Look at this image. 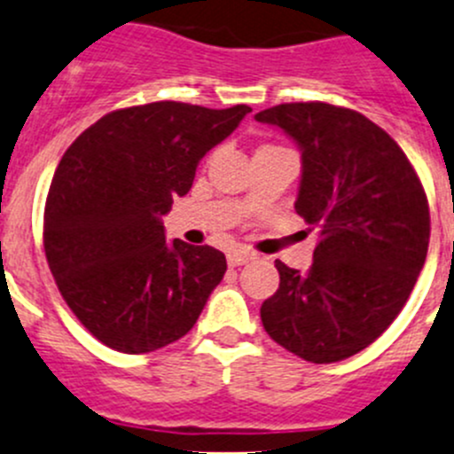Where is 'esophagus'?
<instances>
[{"mask_svg": "<svg viewBox=\"0 0 454 454\" xmlns=\"http://www.w3.org/2000/svg\"><path fill=\"white\" fill-rule=\"evenodd\" d=\"M251 258H254V254H251V251H247V249H233V251H229V254H227L229 267H240V264L249 262Z\"/></svg>", "mask_w": 454, "mask_h": 454, "instance_id": "1", "label": "esophagus"}]
</instances>
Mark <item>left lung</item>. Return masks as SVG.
Returning <instances> with one entry per match:
<instances>
[{"label":"left lung","instance_id":"left-lung-1","mask_svg":"<svg viewBox=\"0 0 454 454\" xmlns=\"http://www.w3.org/2000/svg\"><path fill=\"white\" fill-rule=\"evenodd\" d=\"M302 152L295 212L317 227L307 273L276 260L280 286L260 307L273 342L313 364L347 360L390 326L424 267L430 212L402 147L364 114L280 103L255 114Z\"/></svg>","mask_w":454,"mask_h":454}]
</instances>
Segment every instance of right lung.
<instances>
[{
    "label": "right lung",
    "mask_w": 454,
    "mask_h": 454,
    "mask_svg": "<svg viewBox=\"0 0 454 454\" xmlns=\"http://www.w3.org/2000/svg\"><path fill=\"white\" fill-rule=\"evenodd\" d=\"M249 112L178 101L123 107L66 150L48 192L43 249L66 304L98 342L138 356L196 325L225 276V254L169 245L160 218Z\"/></svg>",
    "instance_id": "add662e5"
}]
</instances>
